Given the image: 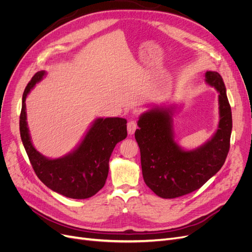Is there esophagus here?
Masks as SVG:
<instances>
[{"label": "esophagus", "instance_id": "34e87169", "mask_svg": "<svg viewBox=\"0 0 252 252\" xmlns=\"http://www.w3.org/2000/svg\"><path fill=\"white\" fill-rule=\"evenodd\" d=\"M137 128V123L134 120H131L127 123V133L128 135H133Z\"/></svg>", "mask_w": 252, "mask_h": 252}]
</instances>
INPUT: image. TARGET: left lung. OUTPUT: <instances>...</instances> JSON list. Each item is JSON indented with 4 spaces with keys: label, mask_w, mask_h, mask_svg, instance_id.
Segmentation results:
<instances>
[{
    "label": "left lung",
    "mask_w": 252,
    "mask_h": 252,
    "mask_svg": "<svg viewBox=\"0 0 252 252\" xmlns=\"http://www.w3.org/2000/svg\"><path fill=\"white\" fill-rule=\"evenodd\" d=\"M206 83L219 93V124L215 134L199 147L186 151L175 141L172 117L176 106H154L139 117L135 138L143 179L162 198H176L199 189L225 162L232 128L226 88L217 71H207Z\"/></svg>",
    "instance_id": "left-lung-1"
}]
</instances>
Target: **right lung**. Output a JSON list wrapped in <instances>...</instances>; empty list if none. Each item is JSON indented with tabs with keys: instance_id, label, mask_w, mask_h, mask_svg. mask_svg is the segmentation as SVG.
<instances>
[{
	"instance_id": "1",
	"label": "right lung",
	"mask_w": 252,
	"mask_h": 252,
	"mask_svg": "<svg viewBox=\"0 0 252 252\" xmlns=\"http://www.w3.org/2000/svg\"><path fill=\"white\" fill-rule=\"evenodd\" d=\"M45 74L44 70L36 72L24 91L20 116L23 144L36 175L46 187L68 198H89L105 186L111 154L115 145L127 135L126 120L120 117L96 118L73 151L57 159L44 157L31 140L26 98Z\"/></svg>"
}]
</instances>
